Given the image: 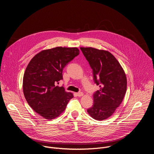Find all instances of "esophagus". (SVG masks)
Here are the masks:
<instances>
[{
	"label": "esophagus",
	"mask_w": 154,
	"mask_h": 154,
	"mask_svg": "<svg viewBox=\"0 0 154 154\" xmlns=\"http://www.w3.org/2000/svg\"><path fill=\"white\" fill-rule=\"evenodd\" d=\"M75 94H76V95H77V96H79V97L82 96L83 95V93H82V92H79V93H75Z\"/></svg>",
	"instance_id": "34e87169"
}]
</instances>
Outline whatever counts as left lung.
I'll return each mask as SVG.
<instances>
[{"mask_svg":"<svg viewBox=\"0 0 154 154\" xmlns=\"http://www.w3.org/2000/svg\"><path fill=\"white\" fill-rule=\"evenodd\" d=\"M93 69V79L100 90L93 94V105L87 109L96 120L111 116L121 103L127 90V78L116 58L108 51L80 48Z\"/></svg>","mask_w":154,"mask_h":154,"instance_id":"obj_1","label":"left lung"}]
</instances>
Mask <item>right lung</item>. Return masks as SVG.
Returning a JSON list of instances; mask_svg holds the SVG:
<instances>
[{
    "instance_id": "add662e5",
    "label": "right lung",
    "mask_w": 154,
    "mask_h": 154,
    "mask_svg": "<svg viewBox=\"0 0 154 154\" xmlns=\"http://www.w3.org/2000/svg\"><path fill=\"white\" fill-rule=\"evenodd\" d=\"M80 53L77 48L57 47L44 50L30 60L23 77L25 98L33 110L46 119L59 116L73 98L63 86V70Z\"/></svg>"
}]
</instances>
